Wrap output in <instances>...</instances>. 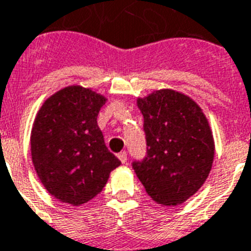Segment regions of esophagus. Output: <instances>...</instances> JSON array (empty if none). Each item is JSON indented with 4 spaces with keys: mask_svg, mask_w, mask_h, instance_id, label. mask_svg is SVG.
<instances>
[{
    "mask_svg": "<svg viewBox=\"0 0 251 251\" xmlns=\"http://www.w3.org/2000/svg\"><path fill=\"white\" fill-rule=\"evenodd\" d=\"M119 158H120V161H121L122 163L125 165L126 162H127V151H121V153H119Z\"/></svg>",
    "mask_w": 251,
    "mask_h": 251,
    "instance_id": "obj_1",
    "label": "esophagus"
}]
</instances>
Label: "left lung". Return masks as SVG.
<instances>
[{"mask_svg": "<svg viewBox=\"0 0 251 251\" xmlns=\"http://www.w3.org/2000/svg\"><path fill=\"white\" fill-rule=\"evenodd\" d=\"M147 153L131 163L149 197L177 205L194 195L209 175L214 142L201 107L184 94L157 90L139 98Z\"/></svg>", "mask_w": 251, "mask_h": 251, "instance_id": "left-lung-1", "label": "left lung"}]
</instances>
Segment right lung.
I'll return each mask as SVG.
<instances>
[{
    "label": "right lung",
    "mask_w": 251,
    "mask_h": 251,
    "mask_svg": "<svg viewBox=\"0 0 251 251\" xmlns=\"http://www.w3.org/2000/svg\"><path fill=\"white\" fill-rule=\"evenodd\" d=\"M106 98L74 85L50 97L39 109L30 136L31 159L50 195L71 205L92 201L111 171L121 165L108 151L97 124Z\"/></svg>",
    "instance_id": "add662e5"
}]
</instances>
